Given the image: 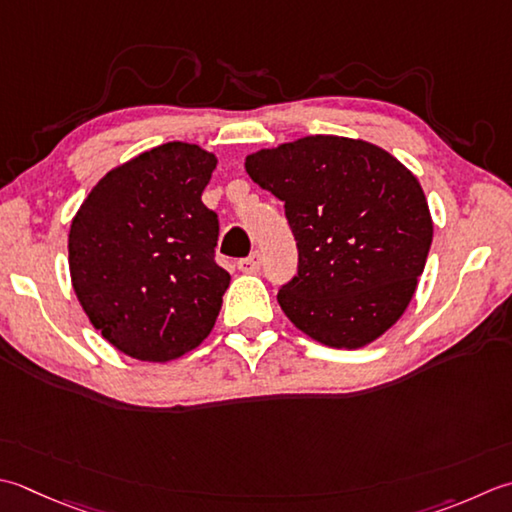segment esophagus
<instances>
[{
    "label": "esophagus",
    "instance_id": "34e87169",
    "mask_svg": "<svg viewBox=\"0 0 512 512\" xmlns=\"http://www.w3.org/2000/svg\"><path fill=\"white\" fill-rule=\"evenodd\" d=\"M259 266H262V255H259V253L248 255V257L239 259V262H237V268L242 270V273H257Z\"/></svg>",
    "mask_w": 512,
    "mask_h": 512
}]
</instances>
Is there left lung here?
<instances>
[{
  "mask_svg": "<svg viewBox=\"0 0 512 512\" xmlns=\"http://www.w3.org/2000/svg\"><path fill=\"white\" fill-rule=\"evenodd\" d=\"M246 173L284 202L297 275L277 302L308 337L359 348L384 335L415 295L433 242L417 177L384 148L310 135L246 157Z\"/></svg>",
  "mask_w": 512,
  "mask_h": 512,
  "instance_id": "8db88e82",
  "label": "left lung"
}]
</instances>
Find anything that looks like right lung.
Segmentation results:
<instances>
[{
	"instance_id": "add662e5",
	"label": "right lung",
	"mask_w": 512,
	"mask_h": 512,
	"mask_svg": "<svg viewBox=\"0 0 512 512\" xmlns=\"http://www.w3.org/2000/svg\"><path fill=\"white\" fill-rule=\"evenodd\" d=\"M213 153L170 142L110 170L70 224L79 304L106 342L168 362L208 337L230 275L215 262L219 219L202 193Z\"/></svg>"
}]
</instances>
